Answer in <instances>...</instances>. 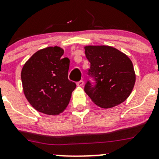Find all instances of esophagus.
Segmentation results:
<instances>
[{
  "label": "esophagus",
  "mask_w": 159,
  "mask_h": 159,
  "mask_svg": "<svg viewBox=\"0 0 159 159\" xmlns=\"http://www.w3.org/2000/svg\"><path fill=\"white\" fill-rule=\"evenodd\" d=\"M84 84V81H80L78 82H77V85L78 86H82Z\"/></svg>",
  "instance_id": "esophagus-1"
}]
</instances>
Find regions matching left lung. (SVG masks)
<instances>
[{
	"instance_id": "1",
	"label": "left lung",
	"mask_w": 159,
	"mask_h": 159,
	"mask_svg": "<svg viewBox=\"0 0 159 159\" xmlns=\"http://www.w3.org/2000/svg\"><path fill=\"white\" fill-rule=\"evenodd\" d=\"M84 48L91 63L89 75L96 81L94 86L89 81L86 83V94L102 108H113L124 102L135 83V72L131 59L111 46L89 45Z\"/></svg>"
}]
</instances>
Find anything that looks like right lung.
I'll use <instances>...</instances> for the list:
<instances>
[{"label":"right lung","instance_id":"obj_1","mask_svg":"<svg viewBox=\"0 0 159 159\" xmlns=\"http://www.w3.org/2000/svg\"><path fill=\"white\" fill-rule=\"evenodd\" d=\"M63 54L60 47L45 48L35 52L22 68L24 94L31 106L43 114L62 113L76 88L68 78L70 61L62 58Z\"/></svg>","mask_w":159,"mask_h":159}]
</instances>
